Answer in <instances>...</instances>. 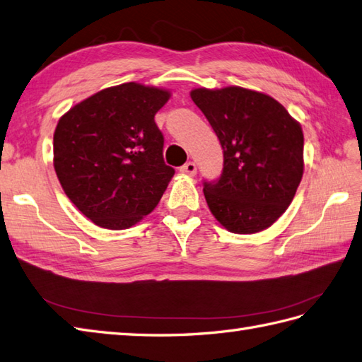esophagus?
Returning <instances> with one entry per match:
<instances>
[{
    "instance_id": "1",
    "label": "esophagus",
    "mask_w": 362,
    "mask_h": 362,
    "mask_svg": "<svg viewBox=\"0 0 362 362\" xmlns=\"http://www.w3.org/2000/svg\"><path fill=\"white\" fill-rule=\"evenodd\" d=\"M180 170H181L184 175L195 176V175H197V164H195V163H192V161H189V163L184 164Z\"/></svg>"
}]
</instances>
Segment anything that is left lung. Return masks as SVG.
Listing matches in <instances>:
<instances>
[{
  "instance_id": "8db88e82",
  "label": "left lung",
  "mask_w": 362,
  "mask_h": 362,
  "mask_svg": "<svg viewBox=\"0 0 362 362\" xmlns=\"http://www.w3.org/2000/svg\"><path fill=\"white\" fill-rule=\"evenodd\" d=\"M224 152L223 175L204 184L211 215L232 233L266 230L293 201L304 173L301 124L270 95L227 86L190 92Z\"/></svg>"
}]
</instances>
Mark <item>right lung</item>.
<instances>
[{"instance_id": "1", "label": "right lung", "mask_w": 362, "mask_h": 362, "mask_svg": "<svg viewBox=\"0 0 362 362\" xmlns=\"http://www.w3.org/2000/svg\"><path fill=\"white\" fill-rule=\"evenodd\" d=\"M170 96L163 87L122 83L79 101L58 119L57 176L93 224L124 230L158 206L175 170L164 163L155 115Z\"/></svg>"}]
</instances>
